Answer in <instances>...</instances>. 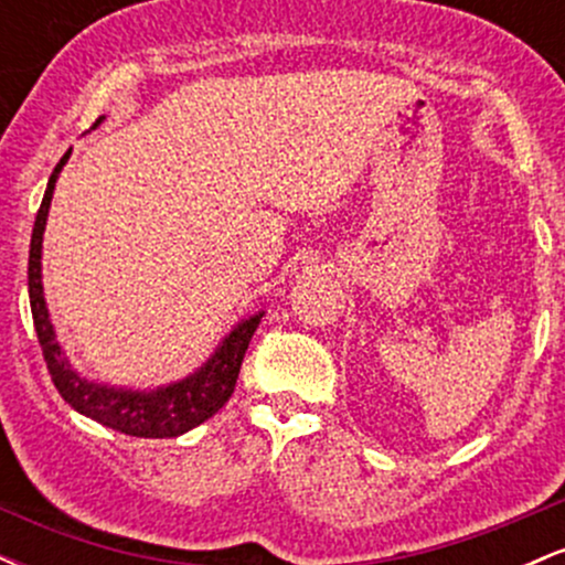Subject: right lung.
Here are the masks:
<instances>
[{
    "label": "right lung",
    "instance_id": "right-lung-1",
    "mask_svg": "<svg viewBox=\"0 0 565 565\" xmlns=\"http://www.w3.org/2000/svg\"><path fill=\"white\" fill-rule=\"evenodd\" d=\"M100 119L95 125H100ZM71 151L57 161V167L50 174L47 191H44L42 206H39L34 220V233H31V249H29V300L31 316H34V329L42 345V355L47 361L50 377H53L57 393L71 408L84 414V417L95 419V423L111 427L116 433L138 438H174L217 414V408L225 406L231 398L233 387H236L238 369H242L244 353L249 348L252 334H255L257 323L263 313L249 316L238 323L233 332L220 342L212 359L204 366L188 374L185 380L172 382L167 387L157 391H127V387L97 385L79 377L68 364L66 353L55 340L53 321H50L47 302H44L42 289V236L44 225H47L50 201Z\"/></svg>",
    "mask_w": 565,
    "mask_h": 565
}]
</instances>
